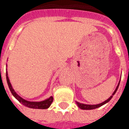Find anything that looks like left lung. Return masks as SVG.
Returning <instances> with one entry per match:
<instances>
[{
	"mask_svg": "<svg viewBox=\"0 0 129 129\" xmlns=\"http://www.w3.org/2000/svg\"><path fill=\"white\" fill-rule=\"evenodd\" d=\"M119 84L120 83H118V86L116 87V90H114V93L112 94V95L110 96V98H108V100H106V101H104V102H102V103H100V104H96V105H88V104H81V103H79V102H76V104H78V106L79 108H80L81 109H83V110H92V109H95V108H97L98 107H100V106H102V105H104V104H106V102H108V101H110V99L112 98V96L113 95H114V94L116 93V90L118 89V86H119Z\"/></svg>",
	"mask_w": 129,
	"mask_h": 129,
	"instance_id": "1",
	"label": "left lung"
}]
</instances>
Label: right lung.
Listing matches in <instances>:
<instances>
[{
    "label": "right lung",
    "mask_w": 129,
    "mask_h": 129,
    "mask_svg": "<svg viewBox=\"0 0 129 129\" xmlns=\"http://www.w3.org/2000/svg\"><path fill=\"white\" fill-rule=\"evenodd\" d=\"M6 77H7V84H8V86H9V88L11 90V93L13 94V96H15V98L16 99L18 100L20 103L24 105V106H27V107H29V108H37V109H46V108H48L50 105L53 102V98L52 96H51L50 98H48L47 100H45L44 101H41V102H29V101H27V100H25L24 99L20 97L19 95H17L16 94V92L14 91V90L12 88V86H11V83L9 82V77H8V74H7V72H6Z\"/></svg>",
    "instance_id": "add662e5"
}]
</instances>
